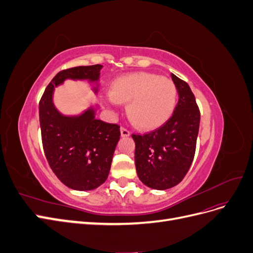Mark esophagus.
Listing matches in <instances>:
<instances>
[{
	"instance_id": "esophagus-1",
	"label": "esophagus",
	"mask_w": 253,
	"mask_h": 253,
	"mask_svg": "<svg viewBox=\"0 0 253 253\" xmlns=\"http://www.w3.org/2000/svg\"><path fill=\"white\" fill-rule=\"evenodd\" d=\"M120 133H121L122 137H128L129 135H131V132H129L128 129L126 128V127H121L120 128Z\"/></svg>"
}]
</instances>
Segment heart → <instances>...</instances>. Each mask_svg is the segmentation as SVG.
Here are the masks:
<instances>
[{"label":"heart","instance_id":"obj_1","mask_svg":"<svg viewBox=\"0 0 253 253\" xmlns=\"http://www.w3.org/2000/svg\"><path fill=\"white\" fill-rule=\"evenodd\" d=\"M108 101L126 103L129 121L139 129H154L171 117L177 101L172 80L151 73H133L115 80Z\"/></svg>","mask_w":253,"mask_h":253}]
</instances>
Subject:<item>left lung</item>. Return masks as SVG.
I'll use <instances>...</instances> for the list:
<instances>
[{"instance_id": "1", "label": "left lung", "mask_w": 253, "mask_h": 253, "mask_svg": "<svg viewBox=\"0 0 253 253\" xmlns=\"http://www.w3.org/2000/svg\"><path fill=\"white\" fill-rule=\"evenodd\" d=\"M171 76L179 97L173 115L155 131L132 135L138 177L156 190L170 189L185 177L193 162L200 129L201 113L192 90L186 81Z\"/></svg>"}]
</instances>
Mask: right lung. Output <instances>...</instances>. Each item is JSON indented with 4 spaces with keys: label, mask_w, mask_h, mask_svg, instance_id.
Here are the masks:
<instances>
[{
    "label": "right lung",
    "mask_w": 253,
    "mask_h": 253,
    "mask_svg": "<svg viewBox=\"0 0 253 253\" xmlns=\"http://www.w3.org/2000/svg\"><path fill=\"white\" fill-rule=\"evenodd\" d=\"M101 68L96 64L59 72L39 102L45 157L61 182L78 191L96 189L108 178L120 126L96 119L94 109L75 117L60 114L52 103L53 88L65 79L98 81Z\"/></svg>",
    "instance_id": "obj_1"
}]
</instances>
